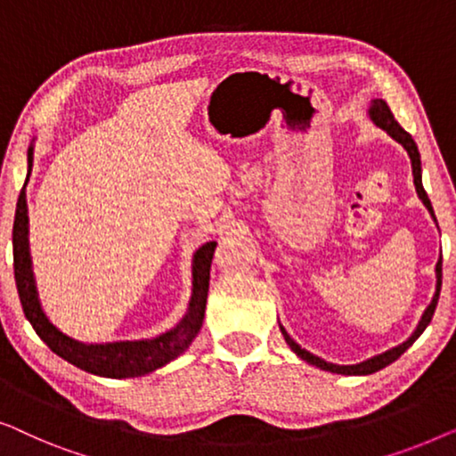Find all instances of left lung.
<instances>
[{"label":"left lung","instance_id":"left-lung-1","mask_svg":"<svg viewBox=\"0 0 456 456\" xmlns=\"http://www.w3.org/2000/svg\"><path fill=\"white\" fill-rule=\"evenodd\" d=\"M370 115H371V119H374V124L376 126H380L382 130H387L390 136H393L396 142L399 144H403L405 146V151L409 152V159H411V169H413V183H415V190H418V194H419V198H421V202L426 204V208L429 210V213H432V216H434V208H432V204H429V198H428V194H426V190H423V183H421V161H419V151H418V144L413 142V138H411V134L409 132H405L401 127V124L399 121L395 119V115H393V111H390V107H388V102L387 101H382V99H376L374 102H371V109H370ZM436 279H438V283H436V293H434V297H432V304L428 305V310L423 312V316H421V320H419V324H418V329H415V332L411 337L407 338L405 343L403 345H399V347H395V349H390V351H387V354H382V355H376V357H371V359H368V362H362V363H357V365H337V363H329V362H324V359H320V357H316V355H312L310 351H305V349H301L297 343L293 341V338L287 335L285 332V329L283 326H281V330H283V335H285V341H287V345H289V347L295 351V354H297L301 359H304V362H307V363H312V365H316V368H320V370H326V371H335V374H374V371H378V370H382V368H387L388 363H393L395 359H399L403 354H405V351L411 347V345L415 343V338H418L423 330H426V326L432 322V316H434V312H436V305H438V297H440V287H442V258L438 260V265H436Z\"/></svg>","mask_w":456,"mask_h":456}]
</instances>
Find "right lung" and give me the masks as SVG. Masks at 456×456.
<instances>
[{
    "instance_id": "right-lung-1",
    "label": "right lung",
    "mask_w": 456,
    "mask_h": 456,
    "mask_svg": "<svg viewBox=\"0 0 456 456\" xmlns=\"http://www.w3.org/2000/svg\"><path fill=\"white\" fill-rule=\"evenodd\" d=\"M30 167H33V149H28V173ZM12 246H14L16 289L18 295H20L24 316L33 324L37 335L47 343V347L53 354L66 359V362L74 363L76 368L105 378L144 376L169 363L171 359H175L182 351L188 349V345L194 341L198 330H200L204 310H207L210 265H213L216 241H207L194 256V293H191L188 314H185L175 329L152 338V341H126L107 345H85L74 341V338L57 330L43 314L37 297L33 271H30L28 215L24 190H20V196H18L16 202Z\"/></svg>"
}]
</instances>
